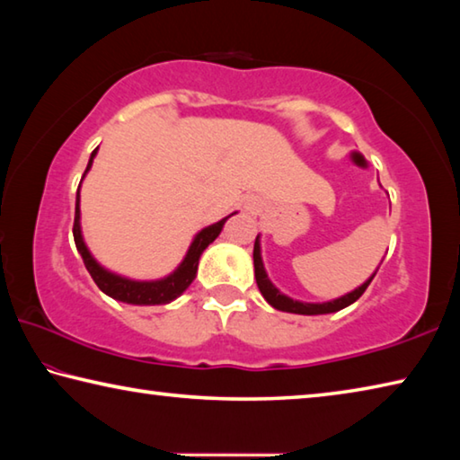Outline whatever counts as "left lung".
<instances>
[{"label":"left lung","mask_w":460,"mask_h":460,"mask_svg":"<svg viewBox=\"0 0 460 460\" xmlns=\"http://www.w3.org/2000/svg\"><path fill=\"white\" fill-rule=\"evenodd\" d=\"M253 268H255V282H258V288H260V292H261L263 298H266L274 308L284 310V313H294V314H329V313H337V310L345 308L349 305H353L355 300H359L361 294L367 290V286L371 284L373 276H376V274H373L363 286H359L353 292H349L347 296H342V298H337V300H332V302H324V305H308V302H298V300L288 298V296H284L274 284L270 282V278H268L266 270H263V263H261L258 237H255V245H253Z\"/></svg>","instance_id":"8db88e82"}]
</instances>
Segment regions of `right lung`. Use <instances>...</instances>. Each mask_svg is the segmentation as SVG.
Masks as SVG:
<instances>
[{
    "mask_svg": "<svg viewBox=\"0 0 460 460\" xmlns=\"http://www.w3.org/2000/svg\"><path fill=\"white\" fill-rule=\"evenodd\" d=\"M97 150H93L91 160L87 164V170L84 174L89 172V168L93 164V158H95ZM83 174V176H84ZM81 211H79V190H76V207H75V223H73V235H75V245L79 249L81 258L84 261V268L91 274V278L95 279V284L99 286L101 292H105L111 298L126 302V305H136V306H155V305H168L174 298H178L186 288L192 284V279L197 278V268H199V258L200 253L205 252L208 243L219 237V233L223 229L225 221L229 217H225L219 223L208 225L207 229H202L197 237H194L192 245L186 253L184 261L178 266L174 274H170L164 279H155V282H134V279H126L121 276L109 274L107 270H103L99 263L93 260V255L89 253L87 245H84L83 235H81Z\"/></svg>",
    "mask_w": 460,
    "mask_h": 460,
    "instance_id": "1",
    "label": "right lung"
}]
</instances>
